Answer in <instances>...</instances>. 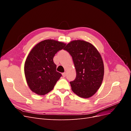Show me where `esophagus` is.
<instances>
[{
	"label": "esophagus",
	"instance_id": "obj_1",
	"mask_svg": "<svg viewBox=\"0 0 131 131\" xmlns=\"http://www.w3.org/2000/svg\"><path fill=\"white\" fill-rule=\"evenodd\" d=\"M62 76H63V77H66V73L64 72V73H62Z\"/></svg>",
	"mask_w": 131,
	"mask_h": 131
}]
</instances>
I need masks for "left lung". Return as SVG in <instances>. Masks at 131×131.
<instances>
[{
	"instance_id": "8db88e82",
	"label": "left lung",
	"mask_w": 131,
	"mask_h": 131,
	"mask_svg": "<svg viewBox=\"0 0 131 131\" xmlns=\"http://www.w3.org/2000/svg\"><path fill=\"white\" fill-rule=\"evenodd\" d=\"M72 57L77 76L70 84L78 96L88 98L100 89L103 79L104 64L100 53L90 42L74 40L64 49Z\"/></svg>"
}]
</instances>
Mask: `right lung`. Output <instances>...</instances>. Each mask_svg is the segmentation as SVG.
<instances>
[{
	"label": "right lung",
	"mask_w": 131,
	"mask_h": 131,
	"mask_svg": "<svg viewBox=\"0 0 131 131\" xmlns=\"http://www.w3.org/2000/svg\"><path fill=\"white\" fill-rule=\"evenodd\" d=\"M66 44L54 40L38 43L31 50L25 64L27 84L33 92L44 95L52 90L62 74L56 71L53 57Z\"/></svg>",
	"instance_id": "right-lung-1"
}]
</instances>
